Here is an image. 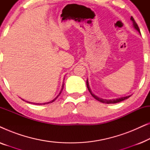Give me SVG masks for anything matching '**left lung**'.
<instances>
[{
	"instance_id": "8db88e82",
	"label": "left lung",
	"mask_w": 150,
	"mask_h": 150,
	"mask_svg": "<svg viewBox=\"0 0 150 150\" xmlns=\"http://www.w3.org/2000/svg\"><path fill=\"white\" fill-rule=\"evenodd\" d=\"M131 20H132V22H133V25H134V27L136 28V29L138 30L139 32H140V30H139V28L138 25H137V22H135V20L133 17L132 16L131 17ZM87 89L89 90V91L90 92V93L91 94V96H93V97L95 98L96 100H98V101L100 102H102V103H106V104H115V103H117V102H122L123 100H126V99H128V98L130 97V96H126V97H123V98H117V99H113V100H104V99H102V98H100L97 97V96L94 95V94L92 93L91 89H90V87H89V83H88V81L87 80Z\"/></svg>"
}]
</instances>
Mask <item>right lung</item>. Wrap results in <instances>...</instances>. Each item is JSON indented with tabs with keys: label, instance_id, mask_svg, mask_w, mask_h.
Masks as SVG:
<instances>
[{
	"label": "right lung",
	"instance_id": "obj_1",
	"mask_svg": "<svg viewBox=\"0 0 150 150\" xmlns=\"http://www.w3.org/2000/svg\"><path fill=\"white\" fill-rule=\"evenodd\" d=\"M63 86H64V85H63V87H62V89H61V92H60V93H59V95H60L61 93V91H62V90H63ZM59 96H57V98H54V99L53 100H52V101H50V102H47V103H51V102H53L55 100L57 99V98L59 97ZM29 103H30V102H29ZM47 103H45V104H47ZM33 104H35V103H33Z\"/></svg>",
	"mask_w": 150,
	"mask_h": 150
}]
</instances>
